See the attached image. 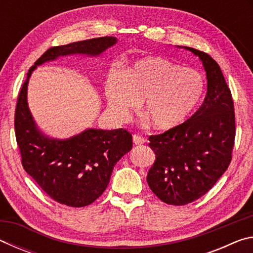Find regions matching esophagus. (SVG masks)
I'll use <instances>...</instances> for the list:
<instances>
[{
  "label": "esophagus",
  "instance_id": "1",
  "mask_svg": "<svg viewBox=\"0 0 253 253\" xmlns=\"http://www.w3.org/2000/svg\"><path fill=\"white\" fill-rule=\"evenodd\" d=\"M132 142H134L135 145H142L145 143V139L140 135L134 134L132 135Z\"/></svg>",
  "mask_w": 253,
  "mask_h": 253
}]
</instances>
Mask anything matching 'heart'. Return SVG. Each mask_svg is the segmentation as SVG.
Listing matches in <instances>:
<instances>
[{"label": "heart", "mask_w": 253, "mask_h": 253, "mask_svg": "<svg viewBox=\"0 0 253 253\" xmlns=\"http://www.w3.org/2000/svg\"><path fill=\"white\" fill-rule=\"evenodd\" d=\"M110 113L126 121L143 100L144 113L157 129H170L191 114L204 90L200 72L161 57H147L113 69L106 76Z\"/></svg>", "instance_id": "1"}]
</instances>
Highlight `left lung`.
<instances>
[{"label":"left lung","mask_w":253,"mask_h":253,"mask_svg":"<svg viewBox=\"0 0 253 253\" xmlns=\"http://www.w3.org/2000/svg\"><path fill=\"white\" fill-rule=\"evenodd\" d=\"M186 49L202 60L207 96L187 121L148 138L155 153L148 186L172 205L194 202L211 190L229 168L235 137L234 104L220 66L203 51Z\"/></svg>","instance_id":"8db88e82"}]
</instances>
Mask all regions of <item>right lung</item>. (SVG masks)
<instances>
[{
    "label": "right lung",
    "mask_w": 253,
    "mask_h": 253,
    "mask_svg": "<svg viewBox=\"0 0 253 253\" xmlns=\"http://www.w3.org/2000/svg\"><path fill=\"white\" fill-rule=\"evenodd\" d=\"M116 42L115 37H101L51 46L30 68L21 87L14 114L21 163L42 191L60 204L83 208L95 202L108 185L114 166L131 149V134L123 128L87 129L66 140L48 138L38 129L29 110V78L37 66L59 55H98Z\"/></svg>",
    "instance_id": "add662e5"
}]
</instances>
